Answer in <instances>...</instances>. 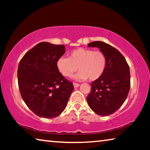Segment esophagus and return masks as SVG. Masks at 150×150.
Returning a JSON list of instances; mask_svg holds the SVG:
<instances>
[{
	"mask_svg": "<svg viewBox=\"0 0 150 150\" xmlns=\"http://www.w3.org/2000/svg\"><path fill=\"white\" fill-rule=\"evenodd\" d=\"M73 86H74L75 88H77L80 85V84H79V83H73Z\"/></svg>",
	"mask_w": 150,
	"mask_h": 150,
	"instance_id": "esophagus-1",
	"label": "esophagus"
}]
</instances>
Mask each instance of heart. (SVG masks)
<instances>
[{
	"mask_svg": "<svg viewBox=\"0 0 150 150\" xmlns=\"http://www.w3.org/2000/svg\"><path fill=\"white\" fill-rule=\"evenodd\" d=\"M106 55L101 51L87 48H77L69 54L68 57H60L57 62L59 71L65 77H72L79 69L75 78L95 81L100 78L106 67Z\"/></svg>",
	"mask_w": 150,
	"mask_h": 150,
	"instance_id": "1",
	"label": "heart"
}]
</instances>
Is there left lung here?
Masks as SVG:
<instances>
[{
	"label": "left lung",
	"instance_id": "left-lung-1",
	"mask_svg": "<svg viewBox=\"0 0 150 150\" xmlns=\"http://www.w3.org/2000/svg\"><path fill=\"white\" fill-rule=\"evenodd\" d=\"M96 47L106 55L105 71L98 79L91 83V93L87 97L90 108L100 116L115 113L123 105L130 88L129 65L118 50L100 41L88 44Z\"/></svg>",
	"mask_w": 150,
	"mask_h": 150
}]
</instances>
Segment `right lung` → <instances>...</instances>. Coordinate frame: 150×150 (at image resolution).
I'll return each instance as SVG.
<instances>
[{"label":"right lung","instance_id":"1","mask_svg":"<svg viewBox=\"0 0 150 150\" xmlns=\"http://www.w3.org/2000/svg\"><path fill=\"white\" fill-rule=\"evenodd\" d=\"M63 45L41 42L26 53L18 68V83L22 99L35 115L53 118L66 107L73 83L63 77L57 62L65 54Z\"/></svg>","mask_w":150,"mask_h":150}]
</instances>
